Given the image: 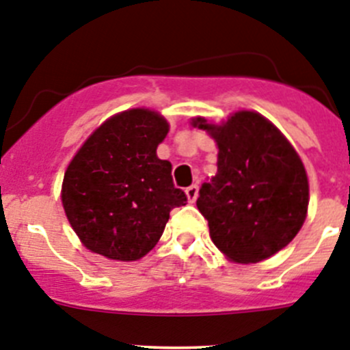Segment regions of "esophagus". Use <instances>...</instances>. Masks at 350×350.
I'll return each instance as SVG.
<instances>
[{
	"instance_id": "34e87169",
	"label": "esophagus",
	"mask_w": 350,
	"mask_h": 350,
	"mask_svg": "<svg viewBox=\"0 0 350 350\" xmlns=\"http://www.w3.org/2000/svg\"><path fill=\"white\" fill-rule=\"evenodd\" d=\"M198 192H200V187H198L196 184L189 185V187L185 189V194H187V200L191 201V203H194V201L198 200Z\"/></svg>"
}]
</instances>
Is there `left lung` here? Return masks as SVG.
Segmentation results:
<instances>
[{
    "instance_id": "obj_1",
    "label": "left lung",
    "mask_w": 350,
    "mask_h": 350,
    "mask_svg": "<svg viewBox=\"0 0 350 350\" xmlns=\"http://www.w3.org/2000/svg\"><path fill=\"white\" fill-rule=\"evenodd\" d=\"M192 124L219 146L217 175L200 189L196 204L211 241L238 264H256L299 234L309 206L304 163L286 137L255 111H238L222 124Z\"/></svg>"
}]
</instances>
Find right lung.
<instances>
[{
  "mask_svg": "<svg viewBox=\"0 0 350 350\" xmlns=\"http://www.w3.org/2000/svg\"><path fill=\"white\" fill-rule=\"evenodd\" d=\"M168 130L158 112L123 111L104 121L69 163L62 204L90 252L139 260L159 241L170 211L187 203L173 185L172 163L156 154Z\"/></svg>",
  "mask_w": 350,
  "mask_h": 350,
  "instance_id": "1",
  "label": "right lung"
}]
</instances>
